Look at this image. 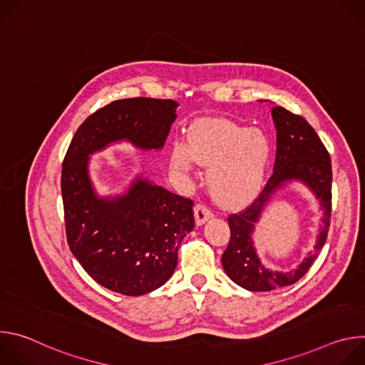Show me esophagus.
<instances>
[{
  "label": "esophagus",
  "mask_w": 365,
  "mask_h": 365,
  "mask_svg": "<svg viewBox=\"0 0 365 365\" xmlns=\"http://www.w3.org/2000/svg\"><path fill=\"white\" fill-rule=\"evenodd\" d=\"M193 212H195V221H196V225H202L205 224L207 220L212 218V211L210 210V207H206L205 205L202 203H197L195 207H193Z\"/></svg>",
  "instance_id": "esophagus-1"
}]
</instances>
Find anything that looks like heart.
Masks as SVG:
<instances>
[{
  "label": "heart",
  "instance_id": "heart-1",
  "mask_svg": "<svg viewBox=\"0 0 365 365\" xmlns=\"http://www.w3.org/2000/svg\"><path fill=\"white\" fill-rule=\"evenodd\" d=\"M272 154V140L263 130L203 120L190 131L189 144H173L170 163L182 173H190L195 163L210 168L207 186L214 199L225 207H240L262 192Z\"/></svg>",
  "mask_w": 365,
  "mask_h": 365
}]
</instances>
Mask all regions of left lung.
<instances>
[{
    "label": "left lung",
    "mask_w": 365,
    "mask_h": 365,
    "mask_svg": "<svg viewBox=\"0 0 365 365\" xmlns=\"http://www.w3.org/2000/svg\"><path fill=\"white\" fill-rule=\"evenodd\" d=\"M272 117L277 131L273 175L245 211L228 217L231 240L222 254V267L227 276L250 292H270L290 286L303 277L321 252L331 222L332 166L329 153L303 117L294 115L279 106L272 110ZM289 181H300L316 195L322 203L324 218L317 244L311 254L296 269L277 272L261 263L253 247L252 234L264 207L275 192Z\"/></svg>",
    "instance_id": "1"
}]
</instances>
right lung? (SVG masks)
Segmentation results:
<instances>
[{"mask_svg": "<svg viewBox=\"0 0 365 365\" xmlns=\"http://www.w3.org/2000/svg\"><path fill=\"white\" fill-rule=\"evenodd\" d=\"M172 99L114 101L75 133L62 166L68 244L85 272L113 292L140 296L163 286L178 248L195 227L193 202L137 176L124 195L101 197L89 176L91 154L117 141L160 150L176 120Z\"/></svg>", "mask_w": 365, "mask_h": 365, "instance_id": "add662e5", "label": "right lung"}]
</instances>
